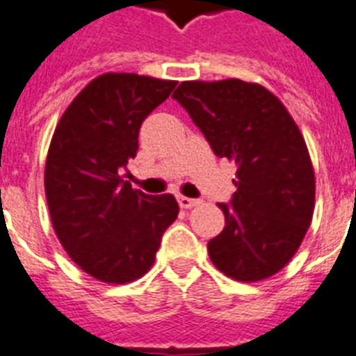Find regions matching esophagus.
<instances>
[{
    "label": "esophagus",
    "mask_w": 356,
    "mask_h": 356,
    "mask_svg": "<svg viewBox=\"0 0 356 356\" xmlns=\"http://www.w3.org/2000/svg\"><path fill=\"white\" fill-rule=\"evenodd\" d=\"M177 201H179V207H181V208H192V207H195V204L199 203L197 199L184 197V195H179Z\"/></svg>",
    "instance_id": "obj_1"
}]
</instances>
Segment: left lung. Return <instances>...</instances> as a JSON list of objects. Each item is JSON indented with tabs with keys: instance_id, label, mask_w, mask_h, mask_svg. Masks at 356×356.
<instances>
[{
	"instance_id": "obj_1",
	"label": "left lung",
	"mask_w": 356,
	"mask_h": 356,
	"mask_svg": "<svg viewBox=\"0 0 356 356\" xmlns=\"http://www.w3.org/2000/svg\"><path fill=\"white\" fill-rule=\"evenodd\" d=\"M218 157L238 166L223 232L208 241L216 267L238 282L282 270L307 232L314 210V170L298 126L259 83L228 78L183 82L172 95Z\"/></svg>"
}]
</instances>
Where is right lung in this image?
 <instances>
[{
    "label": "right lung",
    "mask_w": 356,
    "mask_h": 356,
    "mask_svg": "<svg viewBox=\"0 0 356 356\" xmlns=\"http://www.w3.org/2000/svg\"><path fill=\"white\" fill-rule=\"evenodd\" d=\"M173 80L106 73L60 118L45 163L54 232L69 258L104 283L148 273L164 230L177 219L172 193L148 195L124 181L138 129L175 88Z\"/></svg>",
    "instance_id": "right-lung-1"
}]
</instances>
